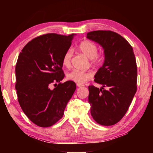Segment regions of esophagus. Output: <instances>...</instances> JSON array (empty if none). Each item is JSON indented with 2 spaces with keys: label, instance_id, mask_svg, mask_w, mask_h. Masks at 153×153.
I'll return each mask as SVG.
<instances>
[{
  "label": "esophagus",
  "instance_id": "34e87169",
  "mask_svg": "<svg viewBox=\"0 0 153 153\" xmlns=\"http://www.w3.org/2000/svg\"><path fill=\"white\" fill-rule=\"evenodd\" d=\"M77 86L79 87V88H81V87H84V85L81 84H77Z\"/></svg>",
  "mask_w": 153,
  "mask_h": 153
}]
</instances>
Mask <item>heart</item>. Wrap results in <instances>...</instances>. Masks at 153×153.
<instances>
[{
	"label": "heart",
	"instance_id": "heart-1",
	"mask_svg": "<svg viewBox=\"0 0 153 153\" xmlns=\"http://www.w3.org/2000/svg\"><path fill=\"white\" fill-rule=\"evenodd\" d=\"M77 49L86 57L91 59L92 64L96 65L101 64L102 56L101 55L97 54V46L92 41L88 40L81 41L77 45ZM72 56H73V53L71 49H69L65 53L62 59V64L64 67L69 68L71 66ZM92 75L91 71L73 70L67 74V78L77 84H84L92 78Z\"/></svg>",
	"mask_w": 153,
	"mask_h": 153
}]
</instances>
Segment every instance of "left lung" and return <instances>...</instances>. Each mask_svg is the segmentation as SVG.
<instances>
[{
  "mask_svg": "<svg viewBox=\"0 0 153 153\" xmlns=\"http://www.w3.org/2000/svg\"><path fill=\"white\" fill-rule=\"evenodd\" d=\"M86 38L101 46L105 55L94 76V82L102 87L88 86L90 113L98 123L112 126L125 115L136 92L135 55L128 41L112 31H92Z\"/></svg>",
  "mask_w": 153,
  "mask_h": 153,
  "instance_id": "8db88e82",
  "label": "left lung"
}]
</instances>
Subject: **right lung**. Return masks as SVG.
Masks as SVG:
<instances>
[{
	"mask_svg": "<svg viewBox=\"0 0 153 153\" xmlns=\"http://www.w3.org/2000/svg\"><path fill=\"white\" fill-rule=\"evenodd\" d=\"M75 35L51 33L38 36L28 42L18 56L15 67L18 101L27 117L40 127H50L62 118L76 89L74 82L61 83L65 77L62 59ZM52 83L56 85L54 89L50 88Z\"/></svg>",
	"mask_w": 153,
	"mask_h": 153,
	"instance_id": "1",
	"label": "right lung"
}]
</instances>
